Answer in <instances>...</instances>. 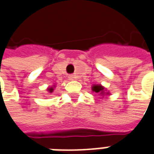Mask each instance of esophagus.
Returning <instances> with one entry per match:
<instances>
[{
  "label": "esophagus",
  "instance_id": "34e87169",
  "mask_svg": "<svg viewBox=\"0 0 154 154\" xmlns=\"http://www.w3.org/2000/svg\"><path fill=\"white\" fill-rule=\"evenodd\" d=\"M75 79V76L74 75H70L69 76V80H74Z\"/></svg>",
  "mask_w": 154,
  "mask_h": 154
}]
</instances>
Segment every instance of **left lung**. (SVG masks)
I'll return each instance as SVG.
<instances>
[{
    "instance_id": "8db88e82",
    "label": "left lung",
    "mask_w": 154,
    "mask_h": 154,
    "mask_svg": "<svg viewBox=\"0 0 154 154\" xmlns=\"http://www.w3.org/2000/svg\"><path fill=\"white\" fill-rule=\"evenodd\" d=\"M91 89H92L93 92L97 94L98 95H100L101 97L106 96V95H110V92L107 91V89L104 86H102L101 84H94Z\"/></svg>"
}]
</instances>
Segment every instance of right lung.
Masks as SVG:
<instances>
[{
    "label": "right lung",
    "mask_w": 154,
    "mask_h": 154,
    "mask_svg": "<svg viewBox=\"0 0 154 154\" xmlns=\"http://www.w3.org/2000/svg\"><path fill=\"white\" fill-rule=\"evenodd\" d=\"M54 87H55V85H54L53 87H49L47 88V90H48V92L49 94L53 93V91H54Z\"/></svg>",
    "instance_id": "right-lung-1"
}]
</instances>
